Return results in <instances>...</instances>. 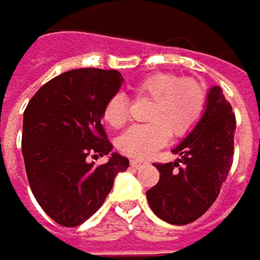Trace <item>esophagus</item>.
Wrapping results in <instances>:
<instances>
[{
	"instance_id": "esophagus-1",
	"label": "esophagus",
	"mask_w": 260,
	"mask_h": 260,
	"mask_svg": "<svg viewBox=\"0 0 260 260\" xmlns=\"http://www.w3.org/2000/svg\"><path fill=\"white\" fill-rule=\"evenodd\" d=\"M144 164H146V162L141 161V159H131V166L135 167V169H138V167H141V166H144Z\"/></svg>"
}]
</instances>
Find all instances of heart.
I'll list each match as a JSON object with an SVG mask.
<instances>
[{
	"mask_svg": "<svg viewBox=\"0 0 260 260\" xmlns=\"http://www.w3.org/2000/svg\"><path fill=\"white\" fill-rule=\"evenodd\" d=\"M137 98L152 99L147 110V125L134 126L117 140L120 152L132 158H147L162 147L170 134L176 138L194 129L206 107V91L200 82L179 78L175 74L156 72L146 75L134 85ZM104 122L119 129L129 117L128 101L123 94H114L102 113Z\"/></svg>",
	"mask_w": 260,
	"mask_h": 260,
	"instance_id": "obj_1",
	"label": "heart"
}]
</instances>
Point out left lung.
I'll return each instance as SVG.
<instances>
[{
  "mask_svg": "<svg viewBox=\"0 0 260 260\" xmlns=\"http://www.w3.org/2000/svg\"><path fill=\"white\" fill-rule=\"evenodd\" d=\"M235 129L232 105L218 85L211 87L202 119L172 150L181 158L155 164L159 181L146 196L161 220L182 226L211 208L232 167Z\"/></svg>",
  "mask_w": 260,
  "mask_h": 260,
  "instance_id": "left-lung-1",
  "label": "left lung"
}]
</instances>
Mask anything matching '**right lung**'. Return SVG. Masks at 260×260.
Segmentation results:
<instances>
[{
	"label": "right lung",
	"instance_id": "1",
	"mask_svg": "<svg viewBox=\"0 0 260 260\" xmlns=\"http://www.w3.org/2000/svg\"><path fill=\"white\" fill-rule=\"evenodd\" d=\"M122 82L117 71L74 69L43 84L24 111L22 155L31 191L64 228L88 220L105 202L116 175L129 167L119 153L102 166L88 161L113 150L101 120Z\"/></svg>",
	"mask_w": 260,
	"mask_h": 260
}]
</instances>
